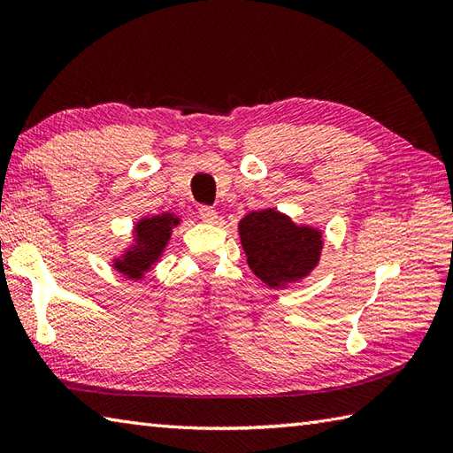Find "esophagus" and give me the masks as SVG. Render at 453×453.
<instances>
[{
    "label": "esophagus",
    "instance_id": "34e87169",
    "mask_svg": "<svg viewBox=\"0 0 453 453\" xmlns=\"http://www.w3.org/2000/svg\"><path fill=\"white\" fill-rule=\"evenodd\" d=\"M198 214H200L202 221H206V224H214V221L218 219V211L210 206H200Z\"/></svg>",
    "mask_w": 453,
    "mask_h": 453
}]
</instances>
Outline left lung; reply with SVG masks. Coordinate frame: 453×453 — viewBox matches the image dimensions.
Returning a JSON list of instances; mask_svg holds the SVG:
<instances>
[{
	"mask_svg": "<svg viewBox=\"0 0 453 453\" xmlns=\"http://www.w3.org/2000/svg\"><path fill=\"white\" fill-rule=\"evenodd\" d=\"M237 232L251 273L273 290L303 280L321 261V229L296 224L276 208L247 214L237 224Z\"/></svg>",
	"mask_w": 453,
	"mask_h": 453,
	"instance_id": "obj_1",
	"label": "left lung"
}]
</instances>
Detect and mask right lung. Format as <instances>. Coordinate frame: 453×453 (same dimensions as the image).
Returning <instances> with one entry per match:
<instances>
[{"instance_id": "right-lung-1", "label": "right lung", "mask_w": 453, "mask_h": 453, "mask_svg": "<svg viewBox=\"0 0 453 453\" xmlns=\"http://www.w3.org/2000/svg\"><path fill=\"white\" fill-rule=\"evenodd\" d=\"M179 224L180 216L171 214V211L142 216L132 227L130 243L111 258L112 271L130 278V280H142L165 255L173 229Z\"/></svg>"}]
</instances>
